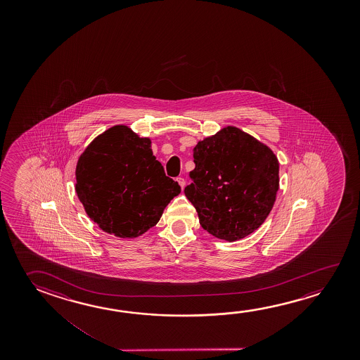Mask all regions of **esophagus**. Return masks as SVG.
Returning a JSON list of instances; mask_svg holds the SVG:
<instances>
[{
	"label": "esophagus",
	"mask_w": 360,
	"mask_h": 360,
	"mask_svg": "<svg viewBox=\"0 0 360 360\" xmlns=\"http://www.w3.org/2000/svg\"><path fill=\"white\" fill-rule=\"evenodd\" d=\"M177 182L179 183V186H181V188H184V186H186V179L183 177H178Z\"/></svg>",
	"instance_id": "34e87169"
}]
</instances>
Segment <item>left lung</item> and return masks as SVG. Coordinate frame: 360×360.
I'll list each match as a JSON object with an SVG mask.
<instances>
[{
  "label": "left lung",
  "mask_w": 360,
  "mask_h": 360,
  "mask_svg": "<svg viewBox=\"0 0 360 360\" xmlns=\"http://www.w3.org/2000/svg\"><path fill=\"white\" fill-rule=\"evenodd\" d=\"M195 169L184 195L207 232L226 241L248 236L264 224L276 200L278 160L271 149L235 127L193 148Z\"/></svg>",
  "instance_id": "left-lung-1"
}]
</instances>
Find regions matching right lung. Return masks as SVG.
Wrapping results in <instances>:
<instances>
[{
  "mask_svg": "<svg viewBox=\"0 0 360 360\" xmlns=\"http://www.w3.org/2000/svg\"><path fill=\"white\" fill-rule=\"evenodd\" d=\"M77 197L89 217L114 236L143 235L162 217L181 187L167 177L149 138L125 125L96 136L77 160Z\"/></svg>",
  "mask_w": 360,
  "mask_h": 360,
  "instance_id": "add662e5",
  "label": "right lung"
}]
</instances>
